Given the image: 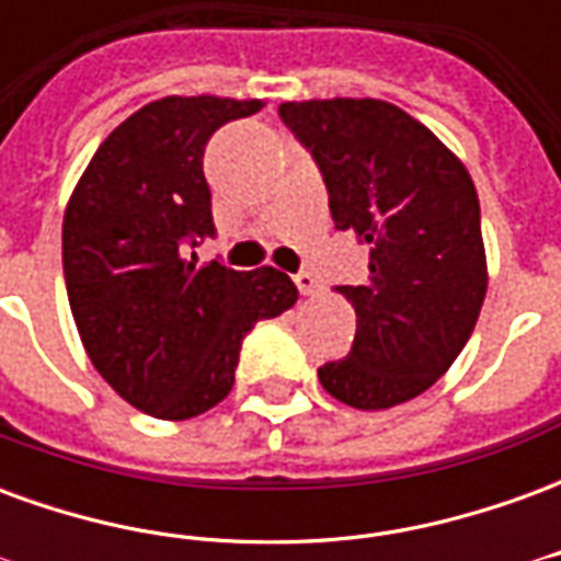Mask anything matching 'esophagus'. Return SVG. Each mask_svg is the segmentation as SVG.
Here are the masks:
<instances>
[{
    "mask_svg": "<svg viewBox=\"0 0 561 561\" xmlns=\"http://www.w3.org/2000/svg\"><path fill=\"white\" fill-rule=\"evenodd\" d=\"M294 285H297V291L304 294V297H312V294L321 291V285H318L316 276H312V273H306V270H300V273L294 276Z\"/></svg>",
    "mask_w": 561,
    "mask_h": 561,
    "instance_id": "obj_1",
    "label": "esophagus"
}]
</instances>
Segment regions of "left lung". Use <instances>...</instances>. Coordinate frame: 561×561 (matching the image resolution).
<instances>
[{
  "label": "left lung",
  "mask_w": 561,
  "mask_h": 561,
  "mask_svg": "<svg viewBox=\"0 0 561 561\" xmlns=\"http://www.w3.org/2000/svg\"><path fill=\"white\" fill-rule=\"evenodd\" d=\"M279 116L312 152L336 228L369 245L366 285L336 288L357 312L352 352L318 378L333 400L360 412L414 400L466 348L486 297L469 171L390 102H285Z\"/></svg>",
  "instance_id": "8db88e82"
}]
</instances>
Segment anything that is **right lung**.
I'll return each mask as SVG.
<instances>
[{"label":"right lung","instance_id":"1","mask_svg":"<svg viewBox=\"0 0 561 561\" xmlns=\"http://www.w3.org/2000/svg\"><path fill=\"white\" fill-rule=\"evenodd\" d=\"M261 107L219 95L144 104L104 138L68 197L62 270L80 342L104 381L159 421L219 405L245 333L297 304L276 267L185 257V245L216 233L207 140Z\"/></svg>","mask_w":561,"mask_h":561}]
</instances>
